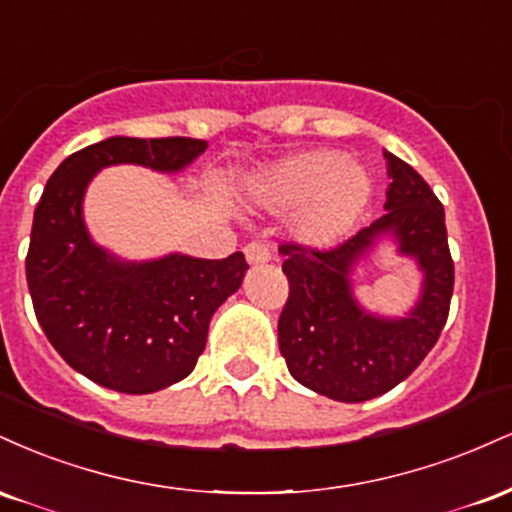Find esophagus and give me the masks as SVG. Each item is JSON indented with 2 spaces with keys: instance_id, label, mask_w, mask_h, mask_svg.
I'll return each mask as SVG.
<instances>
[{
  "instance_id": "esophagus-1",
  "label": "esophagus",
  "mask_w": 512,
  "mask_h": 512,
  "mask_svg": "<svg viewBox=\"0 0 512 512\" xmlns=\"http://www.w3.org/2000/svg\"><path fill=\"white\" fill-rule=\"evenodd\" d=\"M245 260L250 264H264L272 260V252H269V245L260 243V240H255V243H248L245 245Z\"/></svg>"
}]
</instances>
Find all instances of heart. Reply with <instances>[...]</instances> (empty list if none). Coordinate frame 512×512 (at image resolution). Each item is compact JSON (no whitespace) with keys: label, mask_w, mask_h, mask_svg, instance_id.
I'll return each mask as SVG.
<instances>
[{"label":"heart","mask_w":512,"mask_h":512,"mask_svg":"<svg viewBox=\"0 0 512 512\" xmlns=\"http://www.w3.org/2000/svg\"><path fill=\"white\" fill-rule=\"evenodd\" d=\"M373 182L332 149L298 151L250 180L252 202L274 214L296 211V231L317 245L342 238L366 211Z\"/></svg>","instance_id":"heart-1"}]
</instances>
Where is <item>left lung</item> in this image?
I'll list each match as a JSON object with an SVG mask.
<instances>
[{"label": "left lung", "mask_w": 512, "mask_h": 512, "mask_svg": "<svg viewBox=\"0 0 512 512\" xmlns=\"http://www.w3.org/2000/svg\"><path fill=\"white\" fill-rule=\"evenodd\" d=\"M385 214L330 250L284 243L289 301L279 315V349L289 373L308 390L337 402H366L409 378L438 342L450 313L455 267L445 211L409 163L383 151ZM420 264L425 281L407 318L368 314L355 301L350 272L380 237Z\"/></svg>", "instance_id": "8db88e82"}]
</instances>
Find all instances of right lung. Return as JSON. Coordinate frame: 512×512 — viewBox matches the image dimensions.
<instances>
[{"mask_svg":"<svg viewBox=\"0 0 512 512\" xmlns=\"http://www.w3.org/2000/svg\"><path fill=\"white\" fill-rule=\"evenodd\" d=\"M204 149V139L190 137H110L64 158L35 207L26 255L35 317L57 354L108 390L149 395L187 378L207 346L211 315L240 289L248 262L243 252L117 260L88 236L86 187L117 163L178 173Z\"/></svg>","mask_w":512,"mask_h":512,"instance_id":"right-lung-1","label":"right lung"}]
</instances>
